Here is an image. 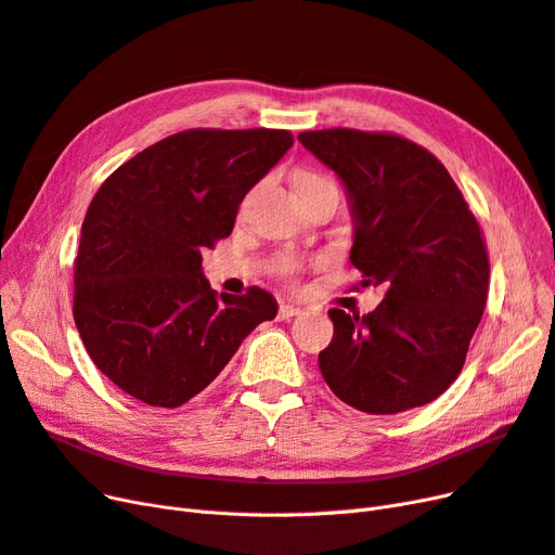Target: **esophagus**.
<instances>
[{"mask_svg": "<svg viewBox=\"0 0 555 555\" xmlns=\"http://www.w3.org/2000/svg\"><path fill=\"white\" fill-rule=\"evenodd\" d=\"M297 315H301L299 306H295V304H281L279 320H291V318H297Z\"/></svg>", "mask_w": 555, "mask_h": 555, "instance_id": "obj_1", "label": "esophagus"}]
</instances>
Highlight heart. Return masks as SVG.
<instances>
[{"mask_svg": "<svg viewBox=\"0 0 555 555\" xmlns=\"http://www.w3.org/2000/svg\"><path fill=\"white\" fill-rule=\"evenodd\" d=\"M318 178H322V176H318V173H313V171H297L295 173V180H318ZM281 270L285 272V274H295V270L297 267L293 264V262H285Z\"/></svg>", "mask_w": 555, "mask_h": 555, "instance_id": "b5f03b06", "label": "heart"}]
</instances>
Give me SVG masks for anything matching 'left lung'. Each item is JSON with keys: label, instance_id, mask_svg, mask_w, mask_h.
I'll return each instance as SVG.
<instances>
[{"label": "left lung", "instance_id": "left-lung-1", "mask_svg": "<svg viewBox=\"0 0 555 555\" xmlns=\"http://www.w3.org/2000/svg\"><path fill=\"white\" fill-rule=\"evenodd\" d=\"M301 146L343 180L361 285H384L367 315L332 309L318 357L332 391L365 414H400L457 379L489 291L482 231L443 164L391 132L332 128Z\"/></svg>", "mask_w": 555, "mask_h": 555}]
</instances>
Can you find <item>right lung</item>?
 I'll return each mask as SVG.
<instances>
[{"label":"right lung","mask_w":555,"mask_h":555,"mask_svg":"<svg viewBox=\"0 0 555 555\" xmlns=\"http://www.w3.org/2000/svg\"><path fill=\"white\" fill-rule=\"evenodd\" d=\"M293 143L288 130H184L100 184L81 223L73 318L91 361L120 391L180 406L276 318L262 288L217 295L201 251L231 235L246 192Z\"/></svg>","instance_id":"1"}]
</instances>
